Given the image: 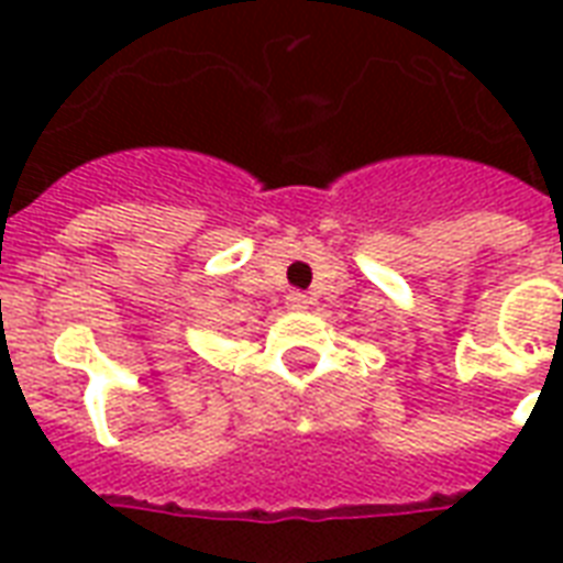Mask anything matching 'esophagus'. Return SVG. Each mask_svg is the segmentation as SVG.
I'll list each match as a JSON object with an SVG mask.
<instances>
[{
	"label": "esophagus",
	"instance_id": "1",
	"mask_svg": "<svg viewBox=\"0 0 563 563\" xmlns=\"http://www.w3.org/2000/svg\"><path fill=\"white\" fill-rule=\"evenodd\" d=\"M286 307H289V309H307L309 298L303 295V291H289V295H286Z\"/></svg>",
	"mask_w": 563,
	"mask_h": 563
}]
</instances>
